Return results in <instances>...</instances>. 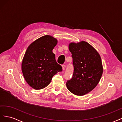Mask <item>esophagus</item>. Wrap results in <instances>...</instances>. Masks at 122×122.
Returning <instances> with one entry per match:
<instances>
[{
  "label": "esophagus",
  "mask_w": 122,
  "mask_h": 122,
  "mask_svg": "<svg viewBox=\"0 0 122 122\" xmlns=\"http://www.w3.org/2000/svg\"><path fill=\"white\" fill-rule=\"evenodd\" d=\"M66 68V65L65 64L62 65V69H63V70H64Z\"/></svg>",
  "instance_id": "obj_1"
}]
</instances>
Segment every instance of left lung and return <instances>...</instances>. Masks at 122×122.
I'll list each match as a JSON object with an SVG mask.
<instances>
[{"instance_id":"8db88e82","label":"left lung","mask_w":122,"mask_h":122,"mask_svg":"<svg viewBox=\"0 0 122 122\" xmlns=\"http://www.w3.org/2000/svg\"><path fill=\"white\" fill-rule=\"evenodd\" d=\"M69 50L74 72L72 78L67 81V88L74 95H85L96 87L101 78V58L95 48L85 41L70 43Z\"/></svg>"}]
</instances>
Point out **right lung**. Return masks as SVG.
<instances>
[{"label": "right lung", "mask_w": 122, "mask_h": 122, "mask_svg": "<svg viewBox=\"0 0 122 122\" xmlns=\"http://www.w3.org/2000/svg\"><path fill=\"white\" fill-rule=\"evenodd\" d=\"M57 43L56 39L46 35L33 42L27 48L22 62V71L26 82L35 89L45 88L55 75L62 71L53 53Z\"/></svg>", "instance_id": "add662e5"}]
</instances>
